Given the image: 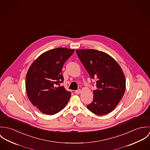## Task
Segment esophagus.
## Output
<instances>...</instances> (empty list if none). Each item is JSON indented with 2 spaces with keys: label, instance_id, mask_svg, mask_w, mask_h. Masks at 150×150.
Returning <instances> with one entry per match:
<instances>
[{
  "label": "esophagus",
  "instance_id": "esophagus-1",
  "mask_svg": "<svg viewBox=\"0 0 150 150\" xmlns=\"http://www.w3.org/2000/svg\"><path fill=\"white\" fill-rule=\"evenodd\" d=\"M81 89H77V90H76L75 91H74V92L76 93V94H79V93H81Z\"/></svg>",
  "mask_w": 150,
  "mask_h": 150
}]
</instances>
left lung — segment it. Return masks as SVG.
<instances>
[{"label":"left lung","mask_w":150,"mask_h":150,"mask_svg":"<svg viewBox=\"0 0 150 150\" xmlns=\"http://www.w3.org/2000/svg\"><path fill=\"white\" fill-rule=\"evenodd\" d=\"M76 53L91 79L96 80L92 102L86 107L99 115L110 112L125 91V78L121 67L111 57L100 51L77 50Z\"/></svg>","instance_id":"obj_1"}]
</instances>
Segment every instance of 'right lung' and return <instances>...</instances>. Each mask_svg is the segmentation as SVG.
Instances as JSON below:
<instances>
[{"mask_svg":"<svg viewBox=\"0 0 150 150\" xmlns=\"http://www.w3.org/2000/svg\"><path fill=\"white\" fill-rule=\"evenodd\" d=\"M74 50L58 48L40 55L29 67L26 90L30 102L44 114L54 115L64 108L71 92L59 83L64 82L62 69Z\"/></svg>","mask_w":150,"mask_h":150,"instance_id":"add662e5","label":"right lung"}]
</instances>
